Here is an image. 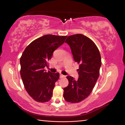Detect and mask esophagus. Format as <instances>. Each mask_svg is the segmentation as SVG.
I'll return each instance as SVG.
<instances>
[{"mask_svg": "<svg viewBox=\"0 0 125 125\" xmlns=\"http://www.w3.org/2000/svg\"><path fill=\"white\" fill-rule=\"evenodd\" d=\"M65 76V75H63V74H60V78H64Z\"/></svg>", "mask_w": 125, "mask_h": 125, "instance_id": "esophagus-1", "label": "esophagus"}]
</instances>
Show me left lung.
<instances>
[{
  "label": "left lung",
  "mask_w": 125,
  "mask_h": 125,
  "mask_svg": "<svg viewBox=\"0 0 125 125\" xmlns=\"http://www.w3.org/2000/svg\"><path fill=\"white\" fill-rule=\"evenodd\" d=\"M65 42L70 46L79 68L78 80L70 76L66 77L69 84L63 89V97L68 102L79 103L89 96L96 85L102 64L101 54L94 42L81 34L69 36Z\"/></svg>",
  "instance_id": "1"
}]
</instances>
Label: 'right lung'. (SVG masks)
Masks as SVG:
<instances>
[{
	"mask_svg": "<svg viewBox=\"0 0 125 125\" xmlns=\"http://www.w3.org/2000/svg\"><path fill=\"white\" fill-rule=\"evenodd\" d=\"M67 36L47 34L33 41L25 49L20 58V74L27 92L34 100L40 103L52 98L58 73L44 69L53 51L64 42Z\"/></svg>",
	"mask_w": 125,
	"mask_h": 125,
	"instance_id": "obj_1",
	"label": "right lung"
}]
</instances>
